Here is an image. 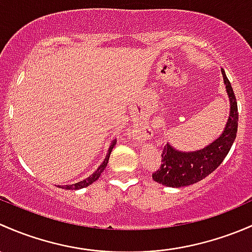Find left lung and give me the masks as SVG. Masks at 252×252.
<instances>
[{"instance_id": "1", "label": "left lung", "mask_w": 252, "mask_h": 252, "mask_svg": "<svg viewBox=\"0 0 252 252\" xmlns=\"http://www.w3.org/2000/svg\"><path fill=\"white\" fill-rule=\"evenodd\" d=\"M222 75L230 103L229 118L224 131L216 141L195 152H178L168 143L166 144L161 154V165L153 173V180L155 182L172 188L190 186L214 172L229 153L237 137L239 116L237 98L223 69Z\"/></svg>"}]
</instances>
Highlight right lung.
Here are the masks:
<instances>
[{
    "label": "right lung",
    "instance_id": "obj_1",
    "mask_svg": "<svg viewBox=\"0 0 252 252\" xmlns=\"http://www.w3.org/2000/svg\"><path fill=\"white\" fill-rule=\"evenodd\" d=\"M115 143H116V141H113V143H111L110 148H109L108 154H107V157H105L104 161H103L102 165H100L99 167L97 168V171H95V172H93V175H91L90 177H87L86 180L81 181V182H77V183H74V184H69V186L62 187V188L69 189V190H76V189L85 188V187L90 186V184H92L93 182H95V181H97L98 178H99L100 173H102L103 171H104V168L107 167V164H108V161H109V157H110V153H111V150H113V148H114V145H115ZM59 188H61V187H59Z\"/></svg>",
    "mask_w": 252,
    "mask_h": 252
}]
</instances>
